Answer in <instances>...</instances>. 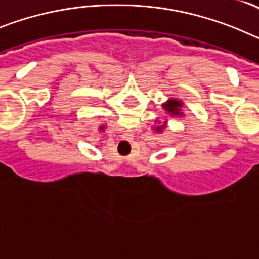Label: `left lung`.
I'll use <instances>...</instances> for the list:
<instances>
[{"instance_id": "1", "label": "left lung", "mask_w": 259, "mask_h": 259, "mask_svg": "<svg viewBox=\"0 0 259 259\" xmlns=\"http://www.w3.org/2000/svg\"><path fill=\"white\" fill-rule=\"evenodd\" d=\"M182 106H183V102L179 101V100H174V98H171V100H168V101L164 102V104L162 105L164 111H166L167 114H170L171 116H182L183 115ZM164 125H166V122L163 123V125H158V127H155L154 131L161 132L164 128Z\"/></svg>"}]
</instances>
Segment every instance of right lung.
I'll return each mask as SVG.
<instances>
[{
    "label": "right lung",
    "instance_id": "1",
    "mask_svg": "<svg viewBox=\"0 0 259 259\" xmlns=\"http://www.w3.org/2000/svg\"><path fill=\"white\" fill-rule=\"evenodd\" d=\"M100 130H105V127H100Z\"/></svg>",
    "mask_w": 259,
    "mask_h": 259
}]
</instances>
